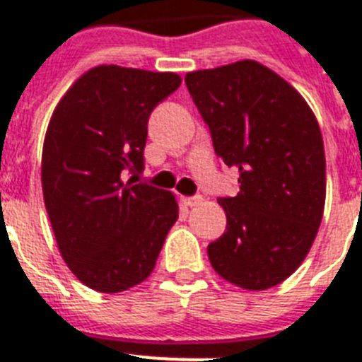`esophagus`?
<instances>
[{
	"label": "esophagus",
	"instance_id": "34e87169",
	"mask_svg": "<svg viewBox=\"0 0 362 362\" xmlns=\"http://www.w3.org/2000/svg\"><path fill=\"white\" fill-rule=\"evenodd\" d=\"M182 202H184L186 206H199L200 202H202V197H200V195L184 197V199H182Z\"/></svg>",
	"mask_w": 362,
	"mask_h": 362
}]
</instances>
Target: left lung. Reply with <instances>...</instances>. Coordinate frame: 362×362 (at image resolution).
I'll list each match as a JSON object with an SVG mask.
<instances>
[{"mask_svg": "<svg viewBox=\"0 0 362 362\" xmlns=\"http://www.w3.org/2000/svg\"><path fill=\"white\" fill-rule=\"evenodd\" d=\"M217 156L239 171L221 197L226 232L208 245L218 276L248 291L289 278L305 259L326 202L317 117L287 81L254 60L186 75Z\"/></svg>", "mask_w": 362, "mask_h": 362, "instance_id": "left-lung-1", "label": "left lung"}]
</instances>
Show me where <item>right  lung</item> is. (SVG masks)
Here are the masks:
<instances>
[{
  "label": "right lung",
  "mask_w": 362,
  "mask_h": 362,
  "mask_svg": "<svg viewBox=\"0 0 362 362\" xmlns=\"http://www.w3.org/2000/svg\"><path fill=\"white\" fill-rule=\"evenodd\" d=\"M180 83L176 73L97 66L51 115L45 209L64 261L90 289L121 293L147 279L178 218L173 193L123 175L144 171L148 117Z\"/></svg>",
  "instance_id": "obj_1"
}]
</instances>
